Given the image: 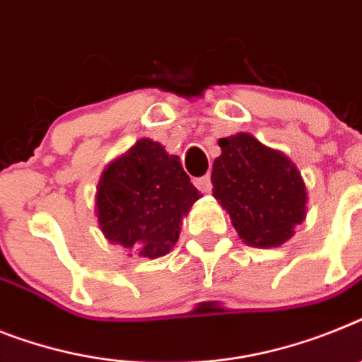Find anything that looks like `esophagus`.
Here are the masks:
<instances>
[{"instance_id":"obj_1","label":"esophagus","mask_w":362,"mask_h":362,"mask_svg":"<svg viewBox=\"0 0 362 362\" xmlns=\"http://www.w3.org/2000/svg\"><path fill=\"white\" fill-rule=\"evenodd\" d=\"M195 186L199 187V189L202 191V193H209V191H211V178H209V175L200 176V178H197Z\"/></svg>"}]
</instances>
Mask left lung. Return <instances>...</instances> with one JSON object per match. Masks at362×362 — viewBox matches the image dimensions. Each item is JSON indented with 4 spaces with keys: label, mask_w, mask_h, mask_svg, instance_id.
<instances>
[{
    "label": "left lung",
    "mask_w": 362,
    "mask_h": 362,
    "mask_svg": "<svg viewBox=\"0 0 362 362\" xmlns=\"http://www.w3.org/2000/svg\"><path fill=\"white\" fill-rule=\"evenodd\" d=\"M214 197L239 239L254 248L281 247L308 215V187L289 156L248 132L218 139Z\"/></svg>",
    "instance_id": "1"
}]
</instances>
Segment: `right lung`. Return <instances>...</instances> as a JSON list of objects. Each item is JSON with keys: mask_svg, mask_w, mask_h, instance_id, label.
I'll return each instance as SVG.
<instances>
[{"mask_svg": "<svg viewBox=\"0 0 362 362\" xmlns=\"http://www.w3.org/2000/svg\"><path fill=\"white\" fill-rule=\"evenodd\" d=\"M199 199L180 158L141 138L105 167L95 193L97 223L110 243L156 259L173 250L182 218Z\"/></svg>", "mask_w": 362, "mask_h": 362, "instance_id": "add662e5", "label": "right lung"}]
</instances>
